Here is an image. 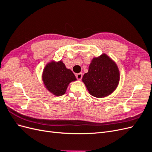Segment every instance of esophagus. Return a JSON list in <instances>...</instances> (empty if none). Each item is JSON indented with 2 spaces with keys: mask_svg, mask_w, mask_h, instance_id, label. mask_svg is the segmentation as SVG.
I'll return each instance as SVG.
<instances>
[{
  "mask_svg": "<svg viewBox=\"0 0 152 152\" xmlns=\"http://www.w3.org/2000/svg\"><path fill=\"white\" fill-rule=\"evenodd\" d=\"M76 77L78 80H80L82 77V73H77V74L76 75Z\"/></svg>",
  "mask_w": 152,
  "mask_h": 152,
  "instance_id": "34e87169",
  "label": "esophagus"
}]
</instances>
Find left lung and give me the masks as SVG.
I'll use <instances>...</instances> for the list:
<instances>
[{
    "label": "left lung",
    "instance_id": "obj_1",
    "mask_svg": "<svg viewBox=\"0 0 152 152\" xmlns=\"http://www.w3.org/2000/svg\"><path fill=\"white\" fill-rule=\"evenodd\" d=\"M119 80L120 73L116 63L104 54L92 59L88 72L82 77L90 94L99 98L112 93Z\"/></svg>",
    "mask_w": 152,
    "mask_h": 152
}]
</instances>
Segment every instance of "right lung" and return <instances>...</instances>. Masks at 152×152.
Segmentation results:
<instances>
[{"label":"right lung","instance_id":"1","mask_svg":"<svg viewBox=\"0 0 152 152\" xmlns=\"http://www.w3.org/2000/svg\"><path fill=\"white\" fill-rule=\"evenodd\" d=\"M76 80L73 73L61 61L49 63L43 71L42 80L45 87L56 96L65 94L68 84Z\"/></svg>","mask_w":152,"mask_h":152}]
</instances>
